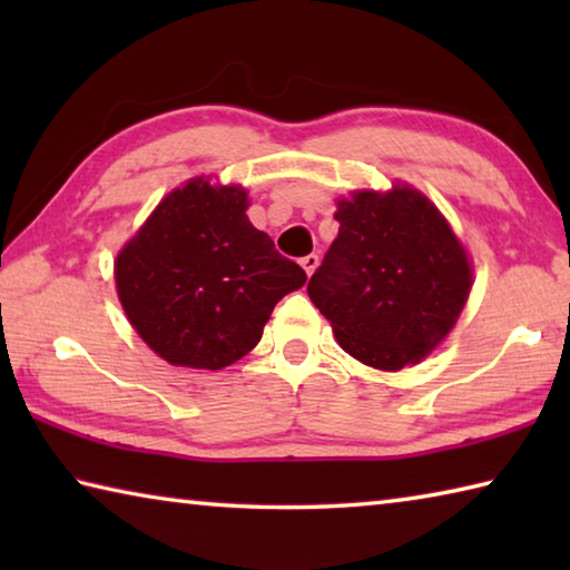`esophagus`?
I'll return each instance as SVG.
<instances>
[{"mask_svg": "<svg viewBox=\"0 0 570 570\" xmlns=\"http://www.w3.org/2000/svg\"><path fill=\"white\" fill-rule=\"evenodd\" d=\"M316 266H320V256L316 254H308L302 258V268L306 272V276H312L316 272Z\"/></svg>", "mask_w": 570, "mask_h": 570, "instance_id": "1", "label": "esophagus"}]
</instances>
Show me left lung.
<instances>
[{
    "mask_svg": "<svg viewBox=\"0 0 570 570\" xmlns=\"http://www.w3.org/2000/svg\"><path fill=\"white\" fill-rule=\"evenodd\" d=\"M332 248L308 282L336 344L372 370L428 360L455 330L472 288V258L440 208L410 183L336 198Z\"/></svg>",
    "mask_w": 570,
    "mask_h": 570,
    "instance_id": "1",
    "label": "left lung"
}]
</instances>
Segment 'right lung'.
<instances>
[{
	"label": "right lung",
	"mask_w": 570,
	"mask_h": 570,
	"mask_svg": "<svg viewBox=\"0 0 570 570\" xmlns=\"http://www.w3.org/2000/svg\"><path fill=\"white\" fill-rule=\"evenodd\" d=\"M248 190L210 176L163 196L115 256V292L160 360L224 370L258 344L274 306L306 284L304 268L250 224Z\"/></svg>",
	"instance_id": "1"
}]
</instances>
